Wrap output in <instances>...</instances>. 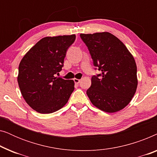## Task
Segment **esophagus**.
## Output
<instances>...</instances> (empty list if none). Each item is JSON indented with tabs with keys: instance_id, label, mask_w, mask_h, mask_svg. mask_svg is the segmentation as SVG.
I'll return each instance as SVG.
<instances>
[{
	"instance_id": "34e87169",
	"label": "esophagus",
	"mask_w": 157,
	"mask_h": 157,
	"mask_svg": "<svg viewBox=\"0 0 157 157\" xmlns=\"http://www.w3.org/2000/svg\"><path fill=\"white\" fill-rule=\"evenodd\" d=\"M74 81L75 83H76V84H78V83H80V81H81L80 79H77V78H74Z\"/></svg>"
}]
</instances>
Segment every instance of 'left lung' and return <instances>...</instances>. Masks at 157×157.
Segmentation results:
<instances>
[{"label": "left lung", "mask_w": 157, "mask_h": 157, "mask_svg": "<svg viewBox=\"0 0 157 157\" xmlns=\"http://www.w3.org/2000/svg\"><path fill=\"white\" fill-rule=\"evenodd\" d=\"M89 49L95 69L101 74L92 76L86 91L90 101L105 112L123 109L136 91L137 68L135 60L125 45L108 32L80 34Z\"/></svg>", "instance_id": "left-lung-1"}]
</instances>
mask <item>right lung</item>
I'll list each match as a JSON object with an SVG mask.
<instances>
[{
	"label": "right lung",
	"mask_w": 157,
	"mask_h": 157,
	"mask_svg": "<svg viewBox=\"0 0 157 157\" xmlns=\"http://www.w3.org/2000/svg\"><path fill=\"white\" fill-rule=\"evenodd\" d=\"M76 36L45 37L20 62L18 83L28 104L40 113L55 112L66 105L74 90L73 80L56 74L62 70L66 51Z\"/></svg>",
	"instance_id": "obj_1"
}]
</instances>
